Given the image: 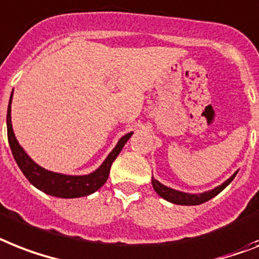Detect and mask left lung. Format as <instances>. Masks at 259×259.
I'll use <instances>...</instances> for the list:
<instances>
[{
    "mask_svg": "<svg viewBox=\"0 0 259 259\" xmlns=\"http://www.w3.org/2000/svg\"><path fill=\"white\" fill-rule=\"evenodd\" d=\"M237 176V171L233 174L232 177L229 178L228 181H225L224 184L217 186L213 190L205 191V193H201V194H190V193H184V191L174 190L171 188H167L165 185H162L161 182H158L154 178H151V184H153V188H154L155 193L158 195H161L163 199L169 201L171 203H176V205H186V206H193V205H201V203L209 201L213 197H215L217 194H220L221 191L224 190L226 186H228L234 177Z\"/></svg>",
    "mask_w": 259,
    "mask_h": 259,
    "instance_id": "left-lung-1",
    "label": "left lung"
}]
</instances>
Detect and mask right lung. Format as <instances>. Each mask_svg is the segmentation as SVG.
Instances as JSON below:
<instances>
[{"instance_id":"1","label":"right lung","mask_w":259,"mask_h":259,"mask_svg":"<svg viewBox=\"0 0 259 259\" xmlns=\"http://www.w3.org/2000/svg\"><path fill=\"white\" fill-rule=\"evenodd\" d=\"M12 97L10 96L9 106H8V114H6V125H8V140H9L10 149L13 153V157L16 159L17 165L24 173L25 177L29 180L33 186L39 189L41 191L54 197L60 198H78V197H85L94 191H97L102 185L106 182L110 173L111 163L117 158L119 151L122 150L125 144L127 142L132 133H127L118 141V144L115 145V148L111 150L108 158L105 159L104 163L93 173L88 176H66V174L53 173L49 170L44 169L39 165L33 161L29 155L25 153V150L20 146L18 141L16 140L13 127H12V118H10V104H12Z\"/></svg>"}]
</instances>
